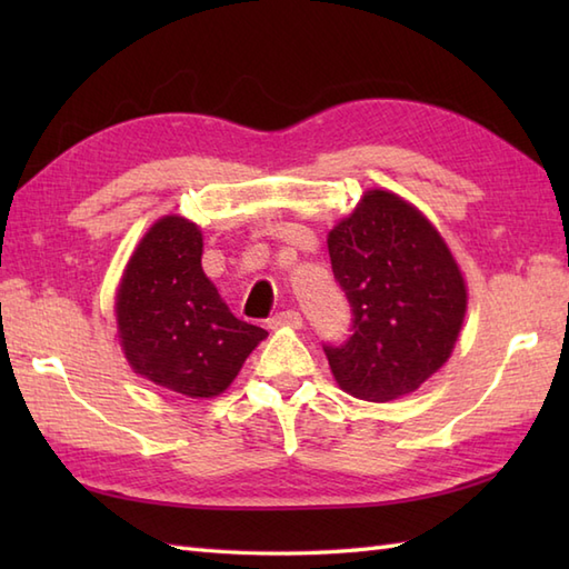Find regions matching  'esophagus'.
Masks as SVG:
<instances>
[{
	"mask_svg": "<svg viewBox=\"0 0 569 569\" xmlns=\"http://www.w3.org/2000/svg\"><path fill=\"white\" fill-rule=\"evenodd\" d=\"M303 325V318H300L298 310H281L276 312L273 318H269V328L278 330V328H300Z\"/></svg>",
	"mask_w": 569,
	"mask_h": 569,
	"instance_id": "1",
	"label": "esophagus"
}]
</instances>
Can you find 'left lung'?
Masks as SVG:
<instances>
[{"instance_id": "1", "label": "left lung", "mask_w": 569, "mask_h": 569, "mask_svg": "<svg viewBox=\"0 0 569 569\" xmlns=\"http://www.w3.org/2000/svg\"><path fill=\"white\" fill-rule=\"evenodd\" d=\"M328 249L352 308V335L322 345L337 383L365 401L416 391L450 357L467 310L465 278L438 229L393 192L369 190Z\"/></svg>"}]
</instances>
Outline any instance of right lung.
<instances>
[{
	"label": "right lung",
	"instance_id": "obj_1",
	"mask_svg": "<svg viewBox=\"0 0 569 569\" xmlns=\"http://www.w3.org/2000/svg\"><path fill=\"white\" fill-rule=\"evenodd\" d=\"M202 234L163 217L141 239L117 293V325L131 369L190 398L222 393L266 330L237 320L202 273Z\"/></svg>",
	"mask_w": 569,
	"mask_h": 569
}]
</instances>
